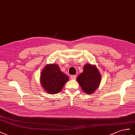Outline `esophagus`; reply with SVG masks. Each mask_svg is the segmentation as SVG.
Returning a JSON list of instances; mask_svg holds the SVG:
<instances>
[{"mask_svg":"<svg viewBox=\"0 0 135 135\" xmlns=\"http://www.w3.org/2000/svg\"><path fill=\"white\" fill-rule=\"evenodd\" d=\"M76 76H77L76 75L71 76V80H75L76 79Z\"/></svg>","mask_w":135,"mask_h":135,"instance_id":"esophagus-1","label":"esophagus"}]
</instances>
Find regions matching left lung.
<instances>
[{"instance_id": "8db88e82", "label": "left lung", "mask_w": 135, "mask_h": 135, "mask_svg": "<svg viewBox=\"0 0 135 135\" xmlns=\"http://www.w3.org/2000/svg\"><path fill=\"white\" fill-rule=\"evenodd\" d=\"M101 76L95 65L85 64L83 72L77 78V81L83 90L86 94H91L97 89L101 82Z\"/></svg>"}]
</instances>
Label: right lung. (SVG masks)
I'll list each match as a JSON object with an SVG mask.
<instances>
[{
	"instance_id": "1",
	"label": "right lung",
	"mask_w": 135,
	"mask_h": 135,
	"mask_svg": "<svg viewBox=\"0 0 135 135\" xmlns=\"http://www.w3.org/2000/svg\"><path fill=\"white\" fill-rule=\"evenodd\" d=\"M68 79V77L55 64L46 65L41 75V85L49 94L59 93Z\"/></svg>"
}]
</instances>
